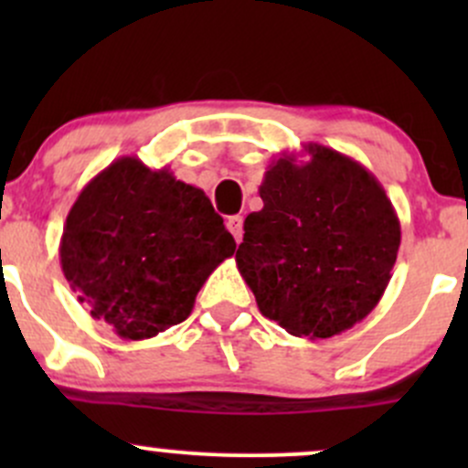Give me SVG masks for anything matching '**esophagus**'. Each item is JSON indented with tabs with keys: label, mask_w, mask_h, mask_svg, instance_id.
I'll return each instance as SVG.
<instances>
[{
	"label": "esophagus",
	"mask_w": 468,
	"mask_h": 468,
	"mask_svg": "<svg viewBox=\"0 0 468 468\" xmlns=\"http://www.w3.org/2000/svg\"><path fill=\"white\" fill-rule=\"evenodd\" d=\"M227 229L230 230V235H233L235 241H241V238H244V218L241 216H230L227 219Z\"/></svg>",
	"instance_id": "esophagus-1"
}]
</instances>
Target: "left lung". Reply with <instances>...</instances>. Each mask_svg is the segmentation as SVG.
<instances>
[{"label": "left lung", "instance_id": "obj_1", "mask_svg": "<svg viewBox=\"0 0 468 468\" xmlns=\"http://www.w3.org/2000/svg\"><path fill=\"white\" fill-rule=\"evenodd\" d=\"M308 160L268 165L261 211L244 219L235 261L260 313L292 336L330 338L383 297L400 219L380 182L350 155L308 143Z\"/></svg>", "mask_w": 468, "mask_h": 468}]
</instances>
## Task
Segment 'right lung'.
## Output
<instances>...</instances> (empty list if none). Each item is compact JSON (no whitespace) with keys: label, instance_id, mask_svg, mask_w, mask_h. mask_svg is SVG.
<instances>
[{"label":"right lung","instance_id":"1","mask_svg":"<svg viewBox=\"0 0 468 468\" xmlns=\"http://www.w3.org/2000/svg\"><path fill=\"white\" fill-rule=\"evenodd\" d=\"M233 252V235L204 191L136 155L83 186L58 244L79 302L127 341L185 321L202 283Z\"/></svg>","mask_w":468,"mask_h":468}]
</instances>
